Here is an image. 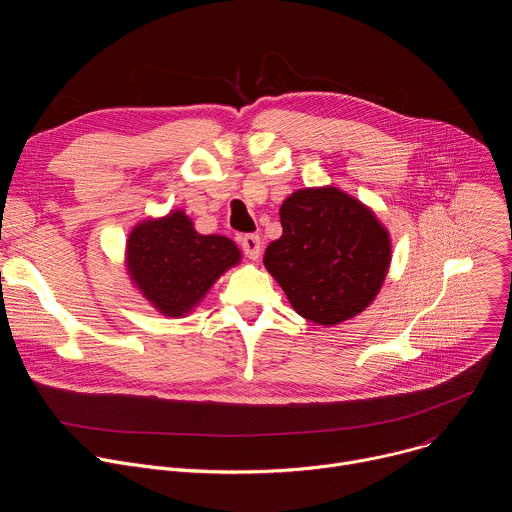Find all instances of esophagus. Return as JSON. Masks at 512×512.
Masks as SVG:
<instances>
[{
	"mask_svg": "<svg viewBox=\"0 0 512 512\" xmlns=\"http://www.w3.org/2000/svg\"><path fill=\"white\" fill-rule=\"evenodd\" d=\"M241 247H243L245 255L251 261H257L261 257V251H263V241L257 235H243L241 237Z\"/></svg>",
	"mask_w": 512,
	"mask_h": 512,
	"instance_id": "obj_1",
	"label": "esophagus"
}]
</instances>
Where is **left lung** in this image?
<instances>
[{
	"mask_svg": "<svg viewBox=\"0 0 512 512\" xmlns=\"http://www.w3.org/2000/svg\"><path fill=\"white\" fill-rule=\"evenodd\" d=\"M279 218L283 233L263 265L302 318L330 328L375 302L393 245L371 206L336 186H312L291 192Z\"/></svg>",
	"mask_w": 512,
	"mask_h": 512,
	"instance_id": "1",
	"label": "left lung"
}]
</instances>
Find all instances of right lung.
Here are the masks:
<instances>
[{
    "instance_id": "add662e5",
    "label": "right lung",
    "mask_w": 512,
    "mask_h": 512,
    "mask_svg": "<svg viewBox=\"0 0 512 512\" xmlns=\"http://www.w3.org/2000/svg\"><path fill=\"white\" fill-rule=\"evenodd\" d=\"M243 259L235 241L200 235L192 218L174 208L139 221L125 241V271L131 285L166 318L192 314L210 287Z\"/></svg>"
}]
</instances>
